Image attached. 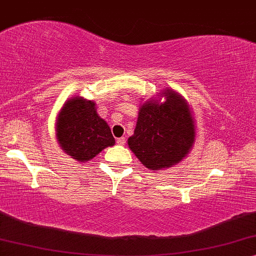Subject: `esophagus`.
<instances>
[{"instance_id": "esophagus-1", "label": "esophagus", "mask_w": 256, "mask_h": 256, "mask_svg": "<svg viewBox=\"0 0 256 256\" xmlns=\"http://www.w3.org/2000/svg\"><path fill=\"white\" fill-rule=\"evenodd\" d=\"M116 142H118V144H120V146H124V144H126V138H118Z\"/></svg>"}]
</instances>
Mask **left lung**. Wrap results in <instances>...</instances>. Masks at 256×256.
<instances>
[{"mask_svg": "<svg viewBox=\"0 0 256 256\" xmlns=\"http://www.w3.org/2000/svg\"><path fill=\"white\" fill-rule=\"evenodd\" d=\"M166 100L144 103L138 112L134 135L128 146L147 168H165L182 162L194 140V123L185 100L174 91Z\"/></svg>", "mask_w": 256, "mask_h": 256, "instance_id": "1", "label": "left lung"}]
</instances>
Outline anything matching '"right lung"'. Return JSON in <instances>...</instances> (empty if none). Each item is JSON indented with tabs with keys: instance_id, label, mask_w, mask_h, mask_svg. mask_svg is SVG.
<instances>
[{
	"instance_id": "obj_1",
	"label": "right lung",
	"mask_w": 256,
	"mask_h": 256,
	"mask_svg": "<svg viewBox=\"0 0 256 256\" xmlns=\"http://www.w3.org/2000/svg\"><path fill=\"white\" fill-rule=\"evenodd\" d=\"M56 138L65 153L78 162H89L115 144L112 130L94 109L92 100H68L56 120Z\"/></svg>"
}]
</instances>
